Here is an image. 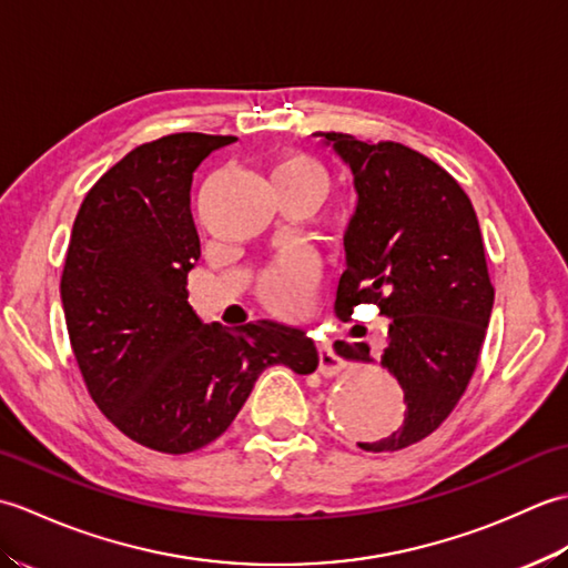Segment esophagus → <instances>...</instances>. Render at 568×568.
<instances>
[{
	"mask_svg": "<svg viewBox=\"0 0 568 568\" xmlns=\"http://www.w3.org/2000/svg\"><path fill=\"white\" fill-rule=\"evenodd\" d=\"M317 352H320V373H322V376H334V373L342 371V358L336 356V352H334L329 342H320Z\"/></svg>",
	"mask_w": 568,
	"mask_h": 568,
	"instance_id": "34e87169",
	"label": "esophagus"
}]
</instances>
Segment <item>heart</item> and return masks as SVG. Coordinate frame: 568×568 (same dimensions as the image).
Instances as JSON below:
<instances>
[{
	"label": "heart",
	"instance_id": "1",
	"mask_svg": "<svg viewBox=\"0 0 568 568\" xmlns=\"http://www.w3.org/2000/svg\"><path fill=\"white\" fill-rule=\"evenodd\" d=\"M271 187L303 190L312 200H320L327 190V173L320 161L307 153L291 151L277 155L271 165ZM317 273L310 263L295 256H285L271 263L258 281V293L265 305L277 312H300L307 305Z\"/></svg>",
	"mask_w": 568,
	"mask_h": 568
}]
</instances>
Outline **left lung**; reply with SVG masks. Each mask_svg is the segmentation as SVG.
Listing matches in <instances>:
<instances>
[{"label": "left lung", "instance_id": "1", "mask_svg": "<svg viewBox=\"0 0 568 568\" xmlns=\"http://www.w3.org/2000/svg\"><path fill=\"white\" fill-rule=\"evenodd\" d=\"M352 168L358 204L346 229V271L334 310L344 322L356 305L390 317L381 364L405 390V419L364 452H400L429 437L466 393L486 342L496 287L484 236L462 185L395 141H358L317 131ZM336 354L373 361L371 348L336 342Z\"/></svg>", "mask_w": 568, "mask_h": 568}]
</instances>
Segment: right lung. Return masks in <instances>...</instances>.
<instances>
[{"instance_id":"add662e5","label":"right lung","mask_w":568,"mask_h":568,"mask_svg":"<svg viewBox=\"0 0 568 568\" xmlns=\"http://www.w3.org/2000/svg\"><path fill=\"white\" fill-rule=\"evenodd\" d=\"M234 141L185 131L141 143L90 187L72 224L60 275L72 354L102 415L153 452L202 449L265 368L312 373L320 361L303 329L258 320L226 332L187 303L200 258L192 173Z\"/></svg>"}]
</instances>
